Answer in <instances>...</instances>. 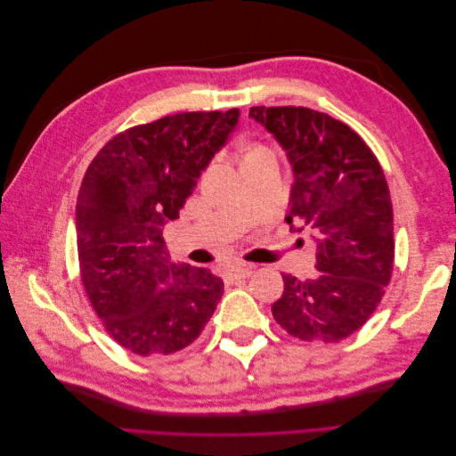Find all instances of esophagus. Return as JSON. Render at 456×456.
Instances as JSON below:
<instances>
[{
  "instance_id": "1",
  "label": "esophagus",
  "mask_w": 456,
  "mask_h": 456,
  "mask_svg": "<svg viewBox=\"0 0 456 456\" xmlns=\"http://www.w3.org/2000/svg\"><path fill=\"white\" fill-rule=\"evenodd\" d=\"M253 272H255V268L249 265H238V266L230 268L232 278H249V275H253Z\"/></svg>"
}]
</instances>
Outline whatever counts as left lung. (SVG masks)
<instances>
[{
	"instance_id": "obj_1",
	"label": "left lung",
	"mask_w": 456,
	"mask_h": 456,
	"mask_svg": "<svg viewBox=\"0 0 456 456\" xmlns=\"http://www.w3.org/2000/svg\"><path fill=\"white\" fill-rule=\"evenodd\" d=\"M249 118L285 150L293 169L285 220L310 230L314 280L283 273L273 320L302 340L337 342L380 305L394 268L390 190L370 148L342 121L302 106H253Z\"/></svg>"
}]
</instances>
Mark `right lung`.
<instances>
[{"mask_svg": "<svg viewBox=\"0 0 456 456\" xmlns=\"http://www.w3.org/2000/svg\"><path fill=\"white\" fill-rule=\"evenodd\" d=\"M240 110L184 112L131 127L91 161L76 205L81 281L106 330L136 355L194 342L224 281L171 262L163 226L236 129Z\"/></svg>", "mask_w": 456, "mask_h": 456, "instance_id": "add662e5", "label": "right lung"}]
</instances>
